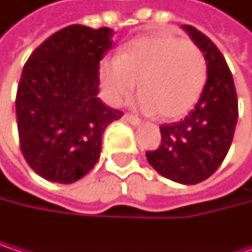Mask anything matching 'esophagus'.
<instances>
[{
	"mask_svg": "<svg viewBox=\"0 0 252 252\" xmlns=\"http://www.w3.org/2000/svg\"><path fill=\"white\" fill-rule=\"evenodd\" d=\"M125 120H127L129 123H132V125H139L141 123V119L138 117V116H135V114H130V113H125Z\"/></svg>",
	"mask_w": 252,
	"mask_h": 252,
	"instance_id": "obj_1",
	"label": "esophagus"
}]
</instances>
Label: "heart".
I'll return each instance as SVG.
<instances>
[{
	"label": "heart",
	"mask_w": 252,
	"mask_h": 252,
	"mask_svg": "<svg viewBox=\"0 0 252 252\" xmlns=\"http://www.w3.org/2000/svg\"><path fill=\"white\" fill-rule=\"evenodd\" d=\"M99 74L113 104L129 99L141 82V108L175 120L198 102L207 82V60L195 42L156 33L136 38L119 57L104 60Z\"/></svg>",
	"instance_id": "b5f03b06"
}]
</instances>
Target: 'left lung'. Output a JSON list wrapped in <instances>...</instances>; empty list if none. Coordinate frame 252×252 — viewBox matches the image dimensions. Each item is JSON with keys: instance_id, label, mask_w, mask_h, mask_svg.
Here are the masks:
<instances>
[{"instance_id": "left-lung-1", "label": "left lung", "mask_w": 252, "mask_h": 252, "mask_svg": "<svg viewBox=\"0 0 252 252\" xmlns=\"http://www.w3.org/2000/svg\"><path fill=\"white\" fill-rule=\"evenodd\" d=\"M182 28L205 56L207 82L195 108L178 123L161 125L160 147L145 156L164 178L195 185L220 167L230 148L238 96L229 65L214 42L190 25Z\"/></svg>"}]
</instances>
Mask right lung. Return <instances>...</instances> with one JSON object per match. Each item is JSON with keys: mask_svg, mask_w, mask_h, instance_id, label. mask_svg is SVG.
I'll use <instances>...</instances> for the list:
<instances>
[{"mask_svg": "<svg viewBox=\"0 0 252 252\" xmlns=\"http://www.w3.org/2000/svg\"><path fill=\"white\" fill-rule=\"evenodd\" d=\"M110 28L70 25L28 59L16 95L20 150L41 178L73 184L96 164L105 127L123 113L98 96L99 62Z\"/></svg>", "mask_w": 252, "mask_h": 252, "instance_id": "obj_1", "label": "right lung"}]
</instances>
